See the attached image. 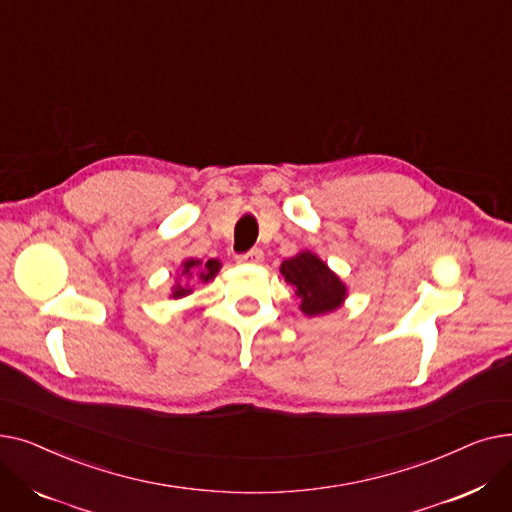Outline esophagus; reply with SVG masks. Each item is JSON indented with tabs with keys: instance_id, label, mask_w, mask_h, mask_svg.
Segmentation results:
<instances>
[{
	"instance_id": "obj_1",
	"label": "esophagus",
	"mask_w": 512,
	"mask_h": 512,
	"mask_svg": "<svg viewBox=\"0 0 512 512\" xmlns=\"http://www.w3.org/2000/svg\"><path fill=\"white\" fill-rule=\"evenodd\" d=\"M238 263H247V265H257L263 261V251L261 249H251L249 253H242L236 257Z\"/></svg>"
}]
</instances>
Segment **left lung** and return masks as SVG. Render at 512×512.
<instances>
[{
	"label": "left lung",
	"instance_id": "obj_1",
	"mask_svg": "<svg viewBox=\"0 0 512 512\" xmlns=\"http://www.w3.org/2000/svg\"><path fill=\"white\" fill-rule=\"evenodd\" d=\"M280 274L294 288L301 301V311L309 317L336 311L346 299L344 282L311 251L284 259Z\"/></svg>",
	"mask_w": 512,
	"mask_h": 512
}]
</instances>
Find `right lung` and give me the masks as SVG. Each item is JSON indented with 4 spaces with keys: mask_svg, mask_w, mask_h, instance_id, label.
Segmentation results:
<instances>
[{
    "mask_svg": "<svg viewBox=\"0 0 512 512\" xmlns=\"http://www.w3.org/2000/svg\"><path fill=\"white\" fill-rule=\"evenodd\" d=\"M220 267H222V263L218 259H209L205 263L201 259H186V261H182L180 278H188V280L199 278L201 282H209V280H213L215 276H218ZM191 292H193V288L182 280V282H176L172 286L170 297L172 299H182V297H186V294H191Z\"/></svg>",
    "mask_w": 512,
    "mask_h": 512,
    "instance_id": "right-lung-1",
    "label": "right lung"
}]
</instances>
